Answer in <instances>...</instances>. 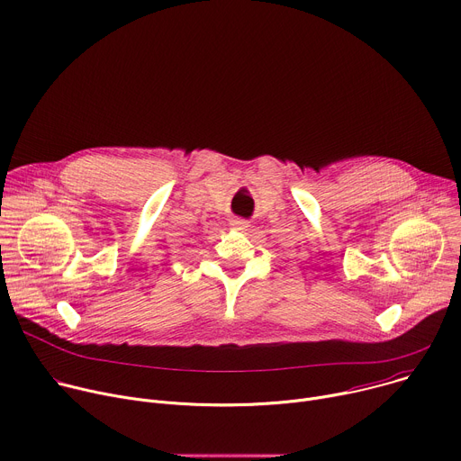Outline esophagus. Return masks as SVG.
I'll use <instances>...</instances> for the list:
<instances>
[{"label":"esophagus","mask_w":461,"mask_h":461,"mask_svg":"<svg viewBox=\"0 0 461 461\" xmlns=\"http://www.w3.org/2000/svg\"><path fill=\"white\" fill-rule=\"evenodd\" d=\"M231 224H233L237 230H246V228H249V222H248L246 219H233Z\"/></svg>","instance_id":"34e87169"}]
</instances>
